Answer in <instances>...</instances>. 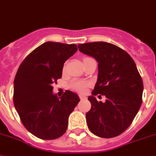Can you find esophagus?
Masks as SVG:
<instances>
[{"mask_svg": "<svg viewBox=\"0 0 156 156\" xmlns=\"http://www.w3.org/2000/svg\"><path fill=\"white\" fill-rule=\"evenodd\" d=\"M79 97H80V99L81 100H85V99H86V96H83V95H80V96H79Z\"/></svg>", "mask_w": 156, "mask_h": 156, "instance_id": "esophagus-1", "label": "esophagus"}]
</instances>
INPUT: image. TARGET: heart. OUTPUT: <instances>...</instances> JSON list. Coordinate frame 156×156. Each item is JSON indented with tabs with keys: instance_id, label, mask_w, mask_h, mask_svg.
I'll list each match as a JSON object with an SVG mask.
<instances>
[{
	"instance_id": "1",
	"label": "heart",
	"mask_w": 156,
	"mask_h": 156,
	"mask_svg": "<svg viewBox=\"0 0 156 156\" xmlns=\"http://www.w3.org/2000/svg\"><path fill=\"white\" fill-rule=\"evenodd\" d=\"M86 59V58H84ZM83 59V60H84ZM65 69V67L64 68V70ZM89 86V83L86 82V81L79 80H75L71 83V88L76 92H78L80 93H84L87 91V87Z\"/></svg>"
}]
</instances>
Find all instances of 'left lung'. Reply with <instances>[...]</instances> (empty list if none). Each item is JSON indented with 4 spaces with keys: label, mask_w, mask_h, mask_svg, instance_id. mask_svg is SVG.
<instances>
[{
    "label": "left lung",
    "mask_w": 156,
    "mask_h": 156,
    "mask_svg": "<svg viewBox=\"0 0 156 156\" xmlns=\"http://www.w3.org/2000/svg\"><path fill=\"white\" fill-rule=\"evenodd\" d=\"M78 48L98 62L97 82L88 97L92 108L86 113L87 127L99 137H115L131 125L140 110L142 78L131 56L115 44L100 41ZM98 94L106 96L105 102L97 101Z\"/></svg>",
    "instance_id": "8db88e82"
}]
</instances>
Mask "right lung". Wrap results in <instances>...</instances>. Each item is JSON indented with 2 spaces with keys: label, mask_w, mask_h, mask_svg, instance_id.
Listing matches in <instances>:
<instances>
[{
  "label": "right lung",
  "mask_w": 156,
  "mask_h": 156,
  "mask_svg": "<svg viewBox=\"0 0 156 156\" xmlns=\"http://www.w3.org/2000/svg\"><path fill=\"white\" fill-rule=\"evenodd\" d=\"M74 44L48 41L37 47L20 64L14 80L13 103L29 132L41 140L63 136L69 116L80 102L68 91L58 98L52 84L62 76L64 62L77 51Z\"/></svg>",
  "instance_id": "add662e5"
}]
</instances>
